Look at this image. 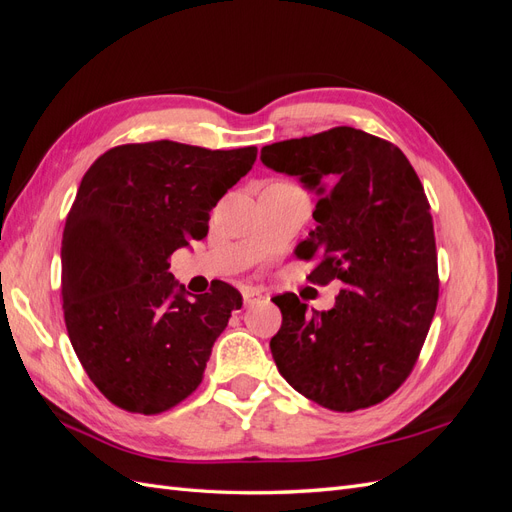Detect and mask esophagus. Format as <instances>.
I'll return each mask as SVG.
<instances>
[{"mask_svg":"<svg viewBox=\"0 0 512 512\" xmlns=\"http://www.w3.org/2000/svg\"><path fill=\"white\" fill-rule=\"evenodd\" d=\"M241 292H243V303H245L247 307L258 303L260 299H265V292H262L260 288H254V286H245Z\"/></svg>","mask_w":512,"mask_h":512,"instance_id":"esophagus-1","label":"esophagus"}]
</instances>
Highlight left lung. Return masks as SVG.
I'll list each match as a JSON object with an SVG mask.
<instances>
[{"label":"left lung","mask_w":512,"mask_h":512,"mask_svg":"<svg viewBox=\"0 0 512 512\" xmlns=\"http://www.w3.org/2000/svg\"><path fill=\"white\" fill-rule=\"evenodd\" d=\"M265 166L320 196L294 256L307 280L344 282L329 312L273 297L271 354L294 391L335 412L380 404L406 382L438 305V254L423 183L399 147L348 126L260 149Z\"/></svg>","instance_id":"obj_1"}]
</instances>
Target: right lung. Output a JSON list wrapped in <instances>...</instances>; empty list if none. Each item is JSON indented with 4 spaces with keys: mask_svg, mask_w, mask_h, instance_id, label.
Segmentation results:
<instances>
[{
    "mask_svg": "<svg viewBox=\"0 0 512 512\" xmlns=\"http://www.w3.org/2000/svg\"><path fill=\"white\" fill-rule=\"evenodd\" d=\"M256 153L130 143L85 173L61 241V299L72 348L113 406L160 414L203 382L243 297L215 280L190 299L168 258L207 237L209 211L250 173Z\"/></svg>",
    "mask_w": 512,
    "mask_h": 512,
    "instance_id": "obj_1",
    "label": "right lung"
}]
</instances>
